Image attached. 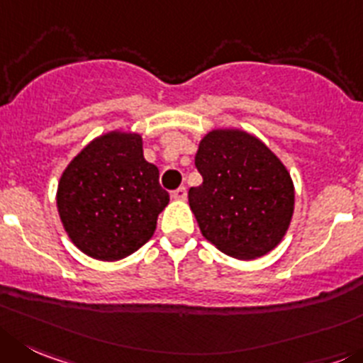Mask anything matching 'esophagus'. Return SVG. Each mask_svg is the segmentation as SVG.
<instances>
[{"label": "esophagus", "instance_id": "1", "mask_svg": "<svg viewBox=\"0 0 363 363\" xmlns=\"http://www.w3.org/2000/svg\"><path fill=\"white\" fill-rule=\"evenodd\" d=\"M186 197H188V191H186L184 186H181V188H177L175 191H172V199H174V201H186Z\"/></svg>", "mask_w": 363, "mask_h": 363}]
</instances>
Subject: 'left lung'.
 <instances>
[{
    "instance_id": "left-lung-1",
    "label": "left lung",
    "mask_w": 363,
    "mask_h": 363,
    "mask_svg": "<svg viewBox=\"0 0 363 363\" xmlns=\"http://www.w3.org/2000/svg\"><path fill=\"white\" fill-rule=\"evenodd\" d=\"M202 184L188 191L202 236L236 259L262 258L290 228L296 189L281 159L250 132L215 128L199 143Z\"/></svg>"
}]
</instances>
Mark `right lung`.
Segmentation results:
<instances>
[{
    "label": "right lung",
    "instance_id": "obj_1",
    "mask_svg": "<svg viewBox=\"0 0 363 363\" xmlns=\"http://www.w3.org/2000/svg\"><path fill=\"white\" fill-rule=\"evenodd\" d=\"M168 202L157 166L143 155L141 134L121 128L87 143L57 186L64 231L77 249L100 262H118L143 247Z\"/></svg>",
    "mask_w": 363,
    "mask_h": 363
}]
</instances>
